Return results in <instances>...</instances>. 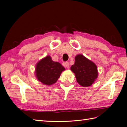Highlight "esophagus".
I'll return each instance as SVG.
<instances>
[{"label":"esophagus","mask_w":127,"mask_h":127,"mask_svg":"<svg viewBox=\"0 0 127 127\" xmlns=\"http://www.w3.org/2000/svg\"><path fill=\"white\" fill-rule=\"evenodd\" d=\"M64 67H65V68L69 69L70 68V64L69 63V62H65V63H64Z\"/></svg>","instance_id":"1"}]
</instances>
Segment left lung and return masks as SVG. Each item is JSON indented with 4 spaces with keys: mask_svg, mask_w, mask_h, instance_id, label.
Instances as JSON below:
<instances>
[{
    "mask_svg": "<svg viewBox=\"0 0 127 127\" xmlns=\"http://www.w3.org/2000/svg\"><path fill=\"white\" fill-rule=\"evenodd\" d=\"M75 60L70 69L75 74L77 82L83 87L91 86L98 77L96 65L81 55L75 57Z\"/></svg>",
    "mask_w": 127,
    "mask_h": 127,
    "instance_id": "left-lung-1",
    "label": "left lung"
}]
</instances>
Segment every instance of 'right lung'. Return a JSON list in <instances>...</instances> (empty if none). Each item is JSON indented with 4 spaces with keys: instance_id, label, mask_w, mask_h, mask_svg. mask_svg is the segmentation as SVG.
<instances>
[{
    "instance_id": "add662e5",
    "label": "right lung",
    "mask_w": 127,
    "mask_h": 127,
    "mask_svg": "<svg viewBox=\"0 0 127 127\" xmlns=\"http://www.w3.org/2000/svg\"><path fill=\"white\" fill-rule=\"evenodd\" d=\"M64 70L65 68L60 63L53 62L50 56H47L36 64V76L43 84L51 85L57 82Z\"/></svg>"
}]
</instances>
